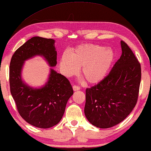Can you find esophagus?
I'll return each instance as SVG.
<instances>
[{"instance_id": "1", "label": "esophagus", "mask_w": 151, "mask_h": 151, "mask_svg": "<svg viewBox=\"0 0 151 151\" xmlns=\"http://www.w3.org/2000/svg\"><path fill=\"white\" fill-rule=\"evenodd\" d=\"M73 89L74 91H78V90H80V87L78 85H73Z\"/></svg>"}]
</instances>
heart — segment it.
Instances as JSON below:
<instances>
[{"label": "heart", "instance_id": "1", "mask_svg": "<svg viewBox=\"0 0 151 151\" xmlns=\"http://www.w3.org/2000/svg\"><path fill=\"white\" fill-rule=\"evenodd\" d=\"M115 54L110 48L99 44L78 45L70 52L64 53L60 68L67 77L75 76L82 67L81 74L88 83L96 84L106 77L114 63Z\"/></svg>", "mask_w": 151, "mask_h": 151}]
</instances>
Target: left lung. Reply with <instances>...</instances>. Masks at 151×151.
I'll return each instance as SVG.
<instances>
[{
    "label": "left lung",
    "mask_w": 151,
    "mask_h": 151,
    "mask_svg": "<svg viewBox=\"0 0 151 151\" xmlns=\"http://www.w3.org/2000/svg\"><path fill=\"white\" fill-rule=\"evenodd\" d=\"M122 54L102 81L86 89L85 114L91 124L108 128L123 121L137 102L141 65L128 44L121 42Z\"/></svg>",
    "instance_id": "1"
}]
</instances>
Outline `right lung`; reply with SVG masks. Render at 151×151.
<instances>
[{"mask_svg":"<svg viewBox=\"0 0 151 151\" xmlns=\"http://www.w3.org/2000/svg\"><path fill=\"white\" fill-rule=\"evenodd\" d=\"M55 40L32 37L16 50L9 64V87L17 110L24 120L33 126L49 128L60 122L68 100L73 90L69 80L50 68L48 82L40 89L29 87L21 79L25 60L35 55L43 56L50 66L57 64Z\"/></svg>","mask_w":151,"mask_h":151,"instance_id":"obj_1","label":"right lung"}]
</instances>
